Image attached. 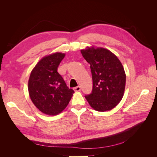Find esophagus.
Returning <instances> with one entry per match:
<instances>
[{
  "instance_id": "obj_1",
  "label": "esophagus",
  "mask_w": 157,
  "mask_h": 157,
  "mask_svg": "<svg viewBox=\"0 0 157 157\" xmlns=\"http://www.w3.org/2000/svg\"><path fill=\"white\" fill-rule=\"evenodd\" d=\"M73 90H74L75 92H79V91H80V86H77V87L74 88Z\"/></svg>"
}]
</instances>
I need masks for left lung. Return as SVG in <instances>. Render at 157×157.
Segmentation results:
<instances>
[{
    "label": "left lung",
    "instance_id": "left-lung-1",
    "mask_svg": "<svg viewBox=\"0 0 157 157\" xmlns=\"http://www.w3.org/2000/svg\"><path fill=\"white\" fill-rule=\"evenodd\" d=\"M80 52L90 65L93 80L92 92L85 98L94 110H111L124 94L126 73L121 61L110 50L101 47L87 46Z\"/></svg>",
    "mask_w": 157,
    "mask_h": 157
}]
</instances>
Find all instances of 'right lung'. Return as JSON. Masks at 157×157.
Wrapping results in <instances>:
<instances>
[{
    "label": "right lung",
    "instance_id": "right-lung-1",
    "mask_svg": "<svg viewBox=\"0 0 157 157\" xmlns=\"http://www.w3.org/2000/svg\"><path fill=\"white\" fill-rule=\"evenodd\" d=\"M65 54L56 52L43 57L33 69L28 81L30 98L45 115L54 116L62 112L75 93L69 88L58 68Z\"/></svg>",
    "mask_w": 157,
    "mask_h": 157
}]
</instances>
